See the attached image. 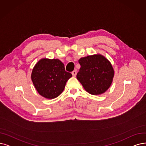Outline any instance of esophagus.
<instances>
[{
  "mask_svg": "<svg viewBox=\"0 0 146 146\" xmlns=\"http://www.w3.org/2000/svg\"><path fill=\"white\" fill-rule=\"evenodd\" d=\"M72 75H73V77H75V76H76V75H77V71H72Z\"/></svg>",
  "mask_w": 146,
  "mask_h": 146,
  "instance_id": "esophagus-1",
  "label": "esophagus"
}]
</instances>
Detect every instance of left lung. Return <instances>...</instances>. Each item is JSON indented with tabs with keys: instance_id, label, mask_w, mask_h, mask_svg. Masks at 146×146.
Returning a JSON list of instances; mask_svg holds the SVG:
<instances>
[{
	"instance_id": "8db88e82",
	"label": "left lung",
	"mask_w": 146,
	"mask_h": 146,
	"mask_svg": "<svg viewBox=\"0 0 146 146\" xmlns=\"http://www.w3.org/2000/svg\"><path fill=\"white\" fill-rule=\"evenodd\" d=\"M77 78L84 89L91 95H98L106 92L113 80L114 71L110 61L101 54L81 57Z\"/></svg>"
}]
</instances>
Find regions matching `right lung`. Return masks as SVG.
<instances>
[{
    "instance_id": "obj_1",
    "label": "right lung",
    "mask_w": 146,
    "mask_h": 146,
    "mask_svg": "<svg viewBox=\"0 0 146 146\" xmlns=\"http://www.w3.org/2000/svg\"><path fill=\"white\" fill-rule=\"evenodd\" d=\"M72 76L65 71L64 64L60 60L44 58L35 65L31 78L40 95L54 99L62 93L67 81Z\"/></svg>"
}]
</instances>
